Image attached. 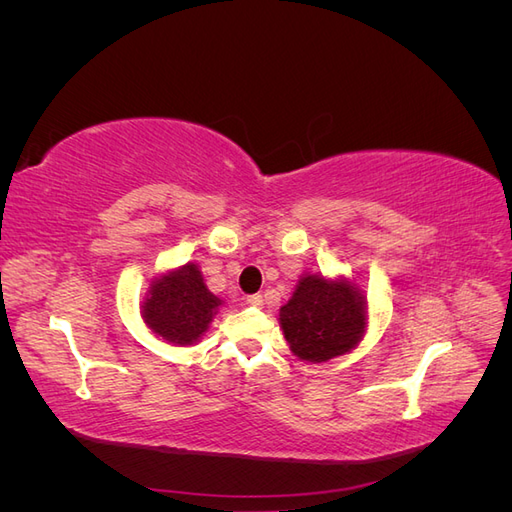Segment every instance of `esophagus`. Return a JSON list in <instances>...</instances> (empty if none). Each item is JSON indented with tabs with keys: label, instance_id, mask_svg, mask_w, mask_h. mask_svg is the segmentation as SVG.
<instances>
[{
	"label": "esophagus",
	"instance_id": "esophagus-1",
	"mask_svg": "<svg viewBox=\"0 0 512 512\" xmlns=\"http://www.w3.org/2000/svg\"><path fill=\"white\" fill-rule=\"evenodd\" d=\"M247 305H252V307H262V305H265V301H262L260 294H250V297H247Z\"/></svg>",
	"mask_w": 512,
	"mask_h": 512
}]
</instances>
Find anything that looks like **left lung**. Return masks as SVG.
<instances>
[{
	"label": "left lung",
	"instance_id": "1",
	"mask_svg": "<svg viewBox=\"0 0 512 512\" xmlns=\"http://www.w3.org/2000/svg\"><path fill=\"white\" fill-rule=\"evenodd\" d=\"M363 292L348 280L305 275L280 309L290 350L303 361L324 363L356 348L367 327Z\"/></svg>",
	"mask_w": 512,
	"mask_h": 512
}]
</instances>
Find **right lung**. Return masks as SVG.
Wrapping results in <instances>:
<instances>
[{
    "label": "right lung",
    "mask_w": 512,
    "mask_h": 512,
    "mask_svg": "<svg viewBox=\"0 0 512 512\" xmlns=\"http://www.w3.org/2000/svg\"><path fill=\"white\" fill-rule=\"evenodd\" d=\"M222 301L205 286L198 267L188 262L151 284L141 314L147 327L175 346H192L209 329Z\"/></svg>",
    "instance_id": "add662e5"
}]
</instances>
